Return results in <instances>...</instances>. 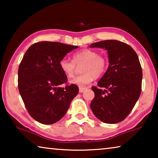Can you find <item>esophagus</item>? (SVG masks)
Wrapping results in <instances>:
<instances>
[{"label": "esophagus", "instance_id": "obj_1", "mask_svg": "<svg viewBox=\"0 0 158 158\" xmlns=\"http://www.w3.org/2000/svg\"><path fill=\"white\" fill-rule=\"evenodd\" d=\"M86 89H85V88H83V87H80L79 88V93H83L84 91V90Z\"/></svg>", "mask_w": 158, "mask_h": 158}]
</instances>
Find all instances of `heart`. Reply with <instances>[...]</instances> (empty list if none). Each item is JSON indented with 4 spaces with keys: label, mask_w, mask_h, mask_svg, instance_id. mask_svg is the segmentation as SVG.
Returning <instances> with one entry per match:
<instances>
[{
    "label": "heart",
    "mask_w": 158,
    "mask_h": 158,
    "mask_svg": "<svg viewBox=\"0 0 158 158\" xmlns=\"http://www.w3.org/2000/svg\"><path fill=\"white\" fill-rule=\"evenodd\" d=\"M84 63L80 75L71 80V83L79 86H84L91 83L94 79L99 78L105 73L108 68V58L99 54L98 52L89 49H84L74 53L73 60L63 58L59 61L60 70L68 78L74 75L76 65Z\"/></svg>",
    "instance_id": "heart-1"
}]
</instances>
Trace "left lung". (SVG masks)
Instances as JSON below:
<instances>
[{
	"label": "left lung",
	"mask_w": 158,
	"mask_h": 158,
	"mask_svg": "<svg viewBox=\"0 0 158 158\" xmlns=\"http://www.w3.org/2000/svg\"><path fill=\"white\" fill-rule=\"evenodd\" d=\"M90 47L107 50L109 59L98 86L91 87L95 98L90 108L101 121L118 123L129 115L140 96L142 69L139 60L130 45L116 40L95 42Z\"/></svg>",
	"instance_id": "obj_1"
}]
</instances>
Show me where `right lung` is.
Listing matches in <instances>:
<instances>
[{"mask_svg":"<svg viewBox=\"0 0 158 158\" xmlns=\"http://www.w3.org/2000/svg\"><path fill=\"white\" fill-rule=\"evenodd\" d=\"M77 46L42 41L28 48L18 69L19 91L31 116L44 125L65 116L71 101L78 94L75 84L68 85L59 61ZM65 84L62 88L60 85Z\"/></svg>","mask_w":158,"mask_h":158,"instance_id":"right-lung-1","label":"right lung"}]
</instances>
